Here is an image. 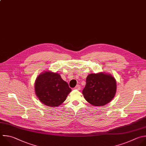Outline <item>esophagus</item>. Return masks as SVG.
I'll list each match as a JSON object with an SVG mask.
<instances>
[{
	"label": "esophagus",
	"mask_w": 146,
	"mask_h": 146,
	"mask_svg": "<svg viewBox=\"0 0 146 146\" xmlns=\"http://www.w3.org/2000/svg\"><path fill=\"white\" fill-rule=\"evenodd\" d=\"M75 89H77V90H80L81 89V86L80 85H77L75 88H74Z\"/></svg>",
	"instance_id": "34e87169"
}]
</instances>
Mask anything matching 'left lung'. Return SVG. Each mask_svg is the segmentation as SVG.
<instances>
[{
	"instance_id": "1",
	"label": "left lung",
	"mask_w": 146,
	"mask_h": 146,
	"mask_svg": "<svg viewBox=\"0 0 146 146\" xmlns=\"http://www.w3.org/2000/svg\"><path fill=\"white\" fill-rule=\"evenodd\" d=\"M116 91V82L110 74L100 73L90 74L82 90L85 100L94 106H103L110 103Z\"/></svg>"
}]
</instances>
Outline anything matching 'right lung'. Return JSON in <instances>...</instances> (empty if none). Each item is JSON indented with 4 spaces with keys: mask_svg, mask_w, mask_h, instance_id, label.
Listing matches in <instances>:
<instances>
[{
    "mask_svg": "<svg viewBox=\"0 0 146 146\" xmlns=\"http://www.w3.org/2000/svg\"><path fill=\"white\" fill-rule=\"evenodd\" d=\"M35 90L43 104L49 107H58L66 100L72 89L59 74L46 72L36 78Z\"/></svg>",
    "mask_w": 146,
    "mask_h": 146,
    "instance_id": "add662e5",
    "label": "right lung"
}]
</instances>
